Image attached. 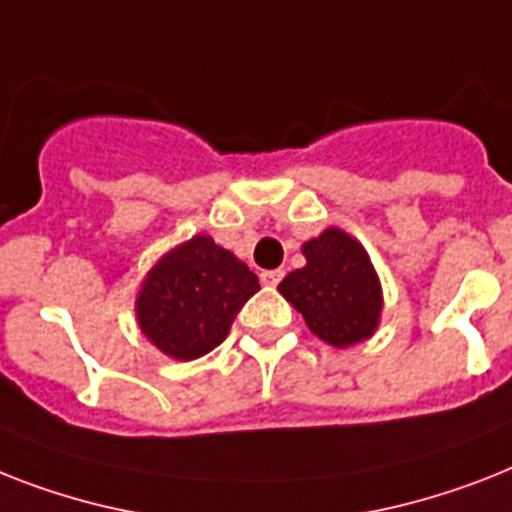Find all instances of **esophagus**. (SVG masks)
<instances>
[{
	"label": "esophagus",
	"mask_w": 512,
	"mask_h": 512,
	"mask_svg": "<svg viewBox=\"0 0 512 512\" xmlns=\"http://www.w3.org/2000/svg\"><path fill=\"white\" fill-rule=\"evenodd\" d=\"M260 278H263L265 286H278V284H281V278H284V270H281V268L263 270V273H260Z\"/></svg>",
	"instance_id": "esophagus-1"
}]
</instances>
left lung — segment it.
Wrapping results in <instances>:
<instances>
[{"label":"left lung","instance_id":"obj_1","mask_svg":"<svg viewBox=\"0 0 512 512\" xmlns=\"http://www.w3.org/2000/svg\"><path fill=\"white\" fill-rule=\"evenodd\" d=\"M305 268L278 284L286 302L297 307L307 328L331 347H352L378 328L381 281L365 247L342 228H326L302 244Z\"/></svg>","mask_w":512,"mask_h":512}]
</instances>
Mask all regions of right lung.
Masks as SVG:
<instances>
[{
	"instance_id": "1",
	"label": "right lung",
	"mask_w": 512,
	"mask_h": 512,
	"mask_svg": "<svg viewBox=\"0 0 512 512\" xmlns=\"http://www.w3.org/2000/svg\"><path fill=\"white\" fill-rule=\"evenodd\" d=\"M257 289V276L234 252L199 234L149 270L136 297V318L157 350L173 360H197L226 339Z\"/></svg>"
}]
</instances>
